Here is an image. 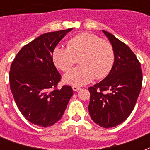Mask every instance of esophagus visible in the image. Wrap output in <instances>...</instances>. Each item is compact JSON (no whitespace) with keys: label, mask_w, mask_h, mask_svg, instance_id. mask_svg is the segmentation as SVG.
I'll use <instances>...</instances> for the list:
<instances>
[{"label":"esophagus","mask_w":150,"mask_h":150,"mask_svg":"<svg viewBox=\"0 0 150 150\" xmlns=\"http://www.w3.org/2000/svg\"><path fill=\"white\" fill-rule=\"evenodd\" d=\"M72 89L74 90V91H78L79 89H80V87L79 86H73Z\"/></svg>","instance_id":"34e87169"}]
</instances>
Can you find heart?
<instances>
[{
  "mask_svg": "<svg viewBox=\"0 0 150 150\" xmlns=\"http://www.w3.org/2000/svg\"><path fill=\"white\" fill-rule=\"evenodd\" d=\"M79 59L80 66L64 76L67 84L81 86L109 75L114 63V51L108 41L91 33H80L68 41L67 48L53 51L55 65L64 72L70 71Z\"/></svg>",
  "mask_w": 150,
  "mask_h": 150,
  "instance_id": "1",
  "label": "heart"
}]
</instances>
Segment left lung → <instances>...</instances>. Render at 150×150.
<instances>
[{"instance_id":"8db88e82","label":"left lung","mask_w":150,"mask_h":150,"mask_svg":"<svg viewBox=\"0 0 150 150\" xmlns=\"http://www.w3.org/2000/svg\"><path fill=\"white\" fill-rule=\"evenodd\" d=\"M114 51V63L104 79L89 87V115L103 128L115 127L132 112L141 91L142 72L135 54L114 35L103 30Z\"/></svg>"}]
</instances>
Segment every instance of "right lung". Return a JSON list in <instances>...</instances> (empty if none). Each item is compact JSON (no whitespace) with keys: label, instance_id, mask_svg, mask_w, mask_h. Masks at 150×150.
I'll list each match as a JSON object with an SVG mask.
<instances>
[{"label":"right lung","instance_id":"add662e5","mask_svg":"<svg viewBox=\"0 0 150 150\" xmlns=\"http://www.w3.org/2000/svg\"><path fill=\"white\" fill-rule=\"evenodd\" d=\"M72 29L47 33L18 53L11 64L10 88L18 108L32 124L48 127L61 118L73 95L70 86L57 89L61 76L53 61V51Z\"/></svg>","mask_w":150,"mask_h":150}]
</instances>
